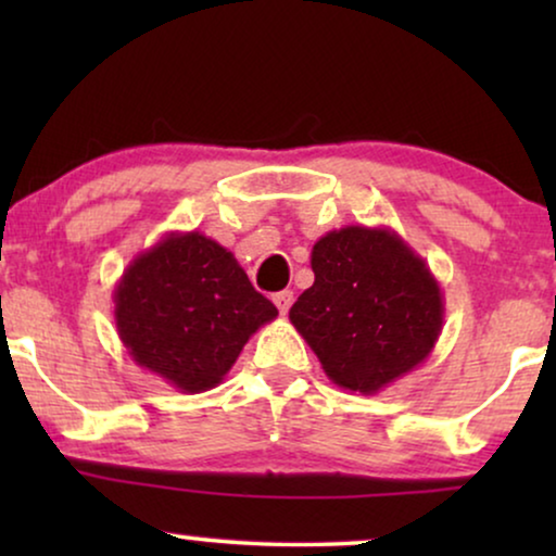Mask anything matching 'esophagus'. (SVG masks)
Returning <instances> with one entry per match:
<instances>
[{"label":"esophagus","instance_id":"obj_1","mask_svg":"<svg viewBox=\"0 0 556 556\" xmlns=\"http://www.w3.org/2000/svg\"><path fill=\"white\" fill-rule=\"evenodd\" d=\"M273 303H276L280 314L286 316L288 308L293 306V291H280V293H276V295H273Z\"/></svg>","mask_w":556,"mask_h":556}]
</instances>
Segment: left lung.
<instances>
[{"mask_svg":"<svg viewBox=\"0 0 556 556\" xmlns=\"http://www.w3.org/2000/svg\"><path fill=\"white\" fill-rule=\"evenodd\" d=\"M314 286L291 324L349 392L377 394L428 359L445 303L428 263L390 227L346 225L311 250Z\"/></svg>","mask_w":556,"mask_h":556,"instance_id":"1","label":"left lung"}]
</instances>
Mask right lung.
Masks as SVG:
<instances>
[{
    "instance_id": "obj_1",
    "label": "right lung",
    "mask_w": 556,
    "mask_h": 556,
    "mask_svg": "<svg viewBox=\"0 0 556 556\" xmlns=\"http://www.w3.org/2000/svg\"><path fill=\"white\" fill-rule=\"evenodd\" d=\"M113 303L128 356L187 394L223 382L248 339L278 316L230 250L197 230L136 255Z\"/></svg>"
}]
</instances>
